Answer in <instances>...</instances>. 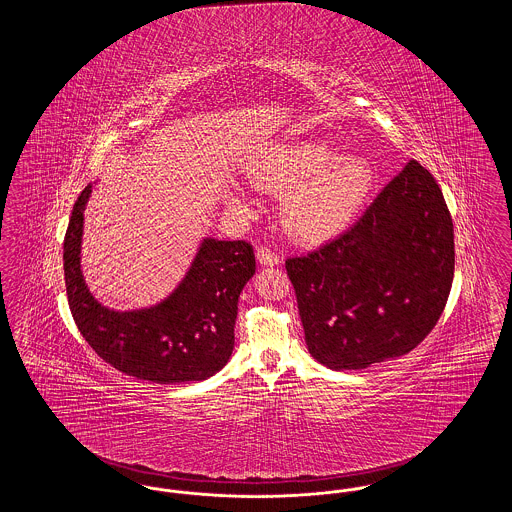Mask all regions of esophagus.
Wrapping results in <instances>:
<instances>
[{
	"instance_id": "1",
	"label": "esophagus",
	"mask_w": 512,
	"mask_h": 512,
	"mask_svg": "<svg viewBox=\"0 0 512 512\" xmlns=\"http://www.w3.org/2000/svg\"><path fill=\"white\" fill-rule=\"evenodd\" d=\"M255 257L259 261V265H263V267H276L280 263V257L276 253H272L270 249H265V247H259Z\"/></svg>"
}]
</instances>
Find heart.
Here are the masks:
<instances>
[{
	"label": "heart",
	"instance_id": "obj_1",
	"mask_svg": "<svg viewBox=\"0 0 512 512\" xmlns=\"http://www.w3.org/2000/svg\"><path fill=\"white\" fill-rule=\"evenodd\" d=\"M255 182L274 192L288 190L280 203L286 230L303 242L328 240L353 220L370 194L374 174L359 155H338L322 140L274 147L253 172ZM244 207L245 197H230Z\"/></svg>",
	"mask_w": 512,
	"mask_h": 512
}]
</instances>
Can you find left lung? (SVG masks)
Masks as SVG:
<instances>
[{"instance_id":"8db88e82","label":"left lung","mask_w":512,"mask_h":512,"mask_svg":"<svg viewBox=\"0 0 512 512\" xmlns=\"http://www.w3.org/2000/svg\"><path fill=\"white\" fill-rule=\"evenodd\" d=\"M309 353L332 370L403 357L436 326L455 270L453 220L409 161L336 240L286 261Z\"/></svg>"}]
</instances>
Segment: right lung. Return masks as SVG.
Instances as JSON below:
<instances>
[{
	"label": "right lung",
	"instance_id": "obj_1",
	"mask_svg": "<svg viewBox=\"0 0 512 512\" xmlns=\"http://www.w3.org/2000/svg\"><path fill=\"white\" fill-rule=\"evenodd\" d=\"M94 184L74 203L63 244L67 297L74 322L99 357L153 384L201 382L228 363L238 297L255 274L253 247L203 238L184 278L155 305L117 311L99 303L82 272L84 211Z\"/></svg>",
	"mask_w": 512,
	"mask_h": 512
}]
</instances>
